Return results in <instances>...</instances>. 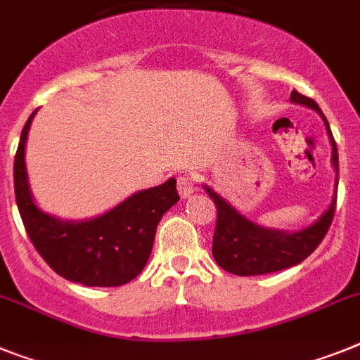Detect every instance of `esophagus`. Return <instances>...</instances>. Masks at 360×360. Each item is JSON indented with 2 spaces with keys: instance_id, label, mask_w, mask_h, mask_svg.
Wrapping results in <instances>:
<instances>
[{
  "instance_id": "34e87169",
  "label": "esophagus",
  "mask_w": 360,
  "mask_h": 360,
  "mask_svg": "<svg viewBox=\"0 0 360 360\" xmlns=\"http://www.w3.org/2000/svg\"><path fill=\"white\" fill-rule=\"evenodd\" d=\"M177 190H179L181 198H188L198 190V179L194 175H179L177 177Z\"/></svg>"
}]
</instances>
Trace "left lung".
Wrapping results in <instances>:
<instances>
[{"label": "left lung", "instance_id": "1", "mask_svg": "<svg viewBox=\"0 0 360 360\" xmlns=\"http://www.w3.org/2000/svg\"><path fill=\"white\" fill-rule=\"evenodd\" d=\"M291 101L307 105V108L322 115L319 104L309 96L300 95L297 89L291 91ZM322 119H324L329 141L333 146L331 161H333L335 170L339 174L337 143H335L333 134L329 129V124L324 115H322ZM205 188H207V194L210 195L217 208L216 231H214L212 238V255L219 267L232 274H238V276L276 273V271H282V269L292 267V265L304 262L328 234L331 221H333L335 208H337V192H335L331 207L322 214V217L315 225L307 226L300 232L288 234V232L269 231V229L255 225L245 216H241L238 210H234L210 186H205Z\"/></svg>", "mask_w": 360, "mask_h": 360}]
</instances>
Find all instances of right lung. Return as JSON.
Returning <instances> with one entry per match:
<instances>
[{
	"mask_svg": "<svg viewBox=\"0 0 360 360\" xmlns=\"http://www.w3.org/2000/svg\"><path fill=\"white\" fill-rule=\"evenodd\" d=\"M34 113L21 129L14 157L16 205L32 245L54 273L69 282L89 288H117L131 282L152 255L162 214L179 201L175 179L137 192L89 221H60L41 212L29 192L23 157Z\"/></svg>",
	"mask_w": 360,
	"mask_h": 360,
	"instance_id": "1",
	"label": "right lung"
}]
</instances>
